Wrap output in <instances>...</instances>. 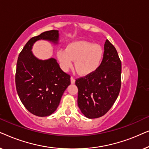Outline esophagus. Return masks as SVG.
Listing matches in <instances>:
<instances>
[{
  "label": "esophagus",
  "mask_w": 149,
  "mask_h": 149,
  "mask_svg": "<svg viewBox=\"0 0 149 149\" xmlns=\"http://www.w3.org/2000/svg\"><path fill=\"white\" fill-rule=\"evenodd\" d=\"M70 82H71V83H72V84H73V83H75V79L73 77H70Z\"/></svg>",
  "instance_id": "34e87169"
}]
</instances>
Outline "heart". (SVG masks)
I'll return each mask as SVG.
<instances>
[{"label":"heart","mask_w":149,"mask_h":149,"mask_svg":"<svg viewBox=\"0 0 149 149\" xmlns=\"http://www.w3.org/2000/svg\"><path fill=\"white\" fill-rule=\"evenodd\" d=\"M58 58L64 70H68L75 60V68L79 74L87 75L97 70L103 58V50L98 45L87 41L71 43L66 49H60Z\"/></svg>","instance_id":"heart-1"}]
</instances>
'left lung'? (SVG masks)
Returning a JSON list of instances; mask_svg holds the SVG:
<instances>
[{"label": "left lung", "mask_w": 149, "mask_h": 149, "mask_svg": "<svg viewBox=\"0 0 149 149\" xmlns=\"http://www.w3.org/2000/svg\"><path fill=\"white\" fill-rule=\"evenodd\" d=\"M75 84L78 87V106L86 117H100L113 107L121 89V62L115 47L109 40H106L99 68L76 79Z\"/></svg>", "instance_id": "left-lung-1"}]
</instances>
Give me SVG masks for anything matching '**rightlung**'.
Instances as JSON below:
<instances>
[{
    "label": "right lung",
    "mask_w": 149,
    "mask_h": 149,
    "mask_svg": "<svg viewBox=\"0 0 149 149\" xmlns=\"http://www.w3.org/2000/svg\"><path fill=\"white\" fill-rule=\"evenodd\" d=\"M58 30H49L30 38L18 57L15 85L20 100L34 115L47 117L57 109L64 91L70 84V76L60 68L56 59L38 60L32 53L38 40L57 43Z\"/></svg>",
    "instance_id": "right-lung-1"
}]
</instances>
